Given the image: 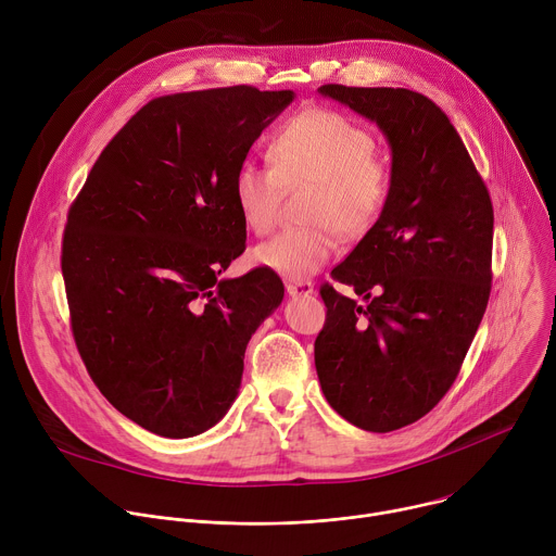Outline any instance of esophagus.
<instances>
[{"label":"esophagus","instance_id":"1","mask_svg":"<svg viewBox=\"0 0 556 556\" xmlns=\"http://www.w3.org/2000/svg\"><path fill=\"white\" fill-rule=\"evenodd\" d=\"M286 290L290 296H307L314 292V286L312 281H292V283H286Z\"/></svg>","mask_w":556,"mask_h":556}]
</instances>
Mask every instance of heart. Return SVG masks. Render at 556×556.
<instances>
[{"instance_id":"1","label":"heart","mask_w":556,"mask_h":556,"mask_svg":"<svg viewBox=\"0 0 556 556\" xmlns=\"http://www.w3.org/2000/svg\"><path fill=\"white\" fill-rule=\"evenodd\" d=\"M374 136L352 118L321 108L290 116L273 138L270 165L244 163L235 172L232 198L244 224L266 235L286 187L312 185L305 228H288L253 251L255 264L292 281L319 273L337 253V232L365 235L380 217L391 187Z\"/></svg>"}]
</instances>
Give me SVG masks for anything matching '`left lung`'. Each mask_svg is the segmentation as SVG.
I'll use <instances>...</instances> for the list:
<instances>
[{
	"instance_id": "left-lung-1",
	"label": "left lung",
	"mask_w": 556,
	"mask_h": 556,
	"mask_svg": "<svg viewBox=\"0 0 556 556\" xmlns=\"http://www.w3.org/2000/svg\"><path fill=\"white\" fill-rule=\"evenodd\" d=\"M378 125L391 187L376 224L332 270L363 303L321 288L328 307L314 365L330 407L387 433L427 416L453 384L491 294L493 204L451 125L405 88L321 86Z\"/></svg>"
}]
</instances>
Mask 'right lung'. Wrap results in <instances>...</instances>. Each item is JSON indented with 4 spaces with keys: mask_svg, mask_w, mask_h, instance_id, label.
<instances>
[{
    "mask_svg": "<svg viewBox=\"0 0 556 556\" xmlns=\"http://www.w3.org/2000/svg\"><path fill=\"white\" fill-rule=\"evenodd\" d=\"M292 90L251 86L149 101L110 140L67 213L61 270L92 380L163 438L215 427L244 352L283 299L268 268L222 277L247 249L235 172Z\"/></svg>",
    "mask_w": 556,
    "mask_h": 556,
    "instance_id": "obj_1",
    "label": "right lung"
}]
</instances>
